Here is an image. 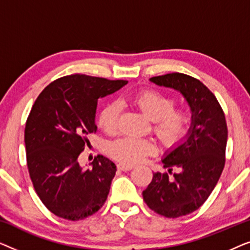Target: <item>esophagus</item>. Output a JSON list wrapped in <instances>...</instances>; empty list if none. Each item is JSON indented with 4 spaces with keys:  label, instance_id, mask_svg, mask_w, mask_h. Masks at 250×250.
Instances as JSON below:
<instances>
[{
    "label": "esophagus",
    "instance_id": "esophagus-1",
    "mask_svg": "<svg viewBox=\"0 0 250 250\" xmlns=\"http://www.w3.org/2000/svg\"><path fill=\"white\" fill-rule=\"evenodd\" d=\"M118 168L121 170H124V172H127V170H131L133 168V166L128 165V164H125V163H119Z\"/></svg>",
    "mask_w": 250,
    "mask_h": 250
}]
</instances>
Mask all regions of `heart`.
<instances>
[{
  "label": "heart",
  "instance_id": "heart-1",
  "mask_svg": "<svg viewBox=\"0 0 250 250\" xmlns=\"http://www.w3.org/2000/svg\"><path fill=\"white\" fill-rule=\"evenodd\" d=\"M122 104H131L139 108L152 121V129L166 146H173L186 134L191 122L190 111L184 107H175V100L156 90H140L121 100ZM121 107L109 104L99 115V126L108 134H114L118 128ZM108 152L119 162L138 164L156 152V146L148 139L125 136L111 142Z\"/></svg>",
  "mask_w": 250,
  "mask_h": 250
}]
</instances>
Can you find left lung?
I'll return each mask as SVG.
<instances>
[{"instance_id":"1","label":"left lung","mask_w":250,"mask_h":250,"mask_svg":"<svg viewBox=\"0 0 250 250\" xmlns=\"http://www.w3.org/2000/svg\"><path fill=\"white\" fill-rule=\"evenodd\" d=\"M150 81L180 91L187 99L192 119L184 142L163 159L168 172L153 173L143 191L145 203L162 216L176 218L204 205L223 172L228 126L220 102L199 80L182 73L155 76ZM173 169L179 172L168 176Z\"/></svg>"}]
</instances>
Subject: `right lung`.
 I'll return each instance as SVG.
<instances>
[{
    "mask_svg": "<svg viewBox=\"0 0 250 250\" xmlns=\"http://www.w3.org/2000/svg\"><path fill=\"white\" fill-rule=\"evenodd\" d=\"M125 84L127 81L68 75L50 83L34 102L25 127L27 167L37 196L58 217L84 220L107 200L116 165L99 155L92 168L84 169L78 157L87 135L97 132L99 98Z\"/></svg>",
    "mask_w": 250,
    "mask_h": 250,
    "instance_id": "obj_1",
    "label": "right lung"
}]
</instances>
